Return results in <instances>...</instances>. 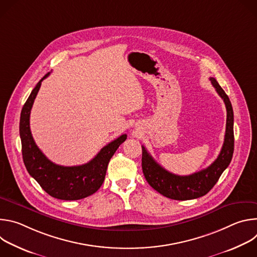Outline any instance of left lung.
<instances>
[{
  "instance_id": "8db88e82",
  "label": "left lung",
  "mask_w": 257,
  "mask_h": 257,
  "mask_svg": "<svg viewBox=\"0 0 257 257\" xmlns=\"http://www.w3.org/2000/svg\"><path fill=\"white\" fill-rule=\"evenodd\" d=\"M227 108L226 133L223 148L216 160L206 169L188 176L170 173L159 165L142 145V171L149 184L162 195L175 200H188L205 195L228 168L234 153V113L232 103L215 78H209Z\"/></svg>"
}]
</instances>
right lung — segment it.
<instances>
[{"mask_svg":"<svg viewBox=\"0 0 257 257\" xmlns=\"http://www.w3.org/2000/svg\"><path fill=\"white\" fill-rule=\"evenodd\" d=\"M49 75L50 73L36 84L22 107L19 132L23 162L29 175L51 196L62 200L82 199L99 189L104 180L109 160L127 139V135L123 134L106 144L90 162L84 165L64 167L51 162L35 144L29 126L32 104L42 81Z\"/></svg>","mask_w":257,"mask_h":257,"instance_id":"1","label":"right lung"}]
</instances>
